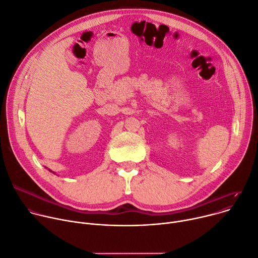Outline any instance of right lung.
Masks as SVG:
<instances>
[{"instance_id": "obj_1", "label": "right lung", "mask_w": 258, "mask_h": 258, "mask_svg": "<svg viewBox=\"0 0 258 258\" xmlns=\"http://www.w3.org/2000/svg\"><path fill=\"white\" fill-rule=\"evenodd\" d=\"M49 171H50V170H49ZM50 172H52V171H50ZM52 173H53V172H52ZM53 174H54V173H53Z\"/></svg>"}]
</instances>
